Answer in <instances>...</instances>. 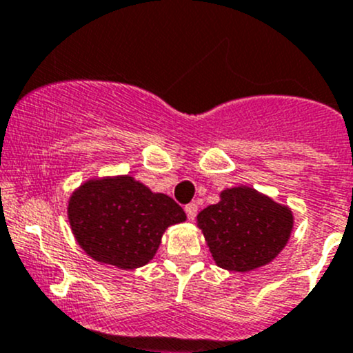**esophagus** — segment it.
<instances>
[{
	"instance_id": "1",
	"label": "esophagus",
	"mask_w": 353,
	"mask_h": 353,
	"mask_svg": "<svg viewBox=\"0 0 353 353\" xmlns=\"http://www.w3.org/2000/svg\"><path fill=\"white\" fill-rule=\"evenodd\" d=\"M197 210H199V205L195 202H190L188 205H185V212H187V217L190 221L195 219V216H197Z\"/></svg>"
}]
</instances>
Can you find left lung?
Segmentation results:
<instances>
[{
  "instance_id": "1",
  "label": "left lung",
  "mask_w": 353,
  "mask_h": 353,
  "mask_svg": "<svg viewBox=\"0 0 353 353\" xmlns=\"http://www.w3.org/2000/svg\"><path fill=\"white\" fill-rule=\"evenodd\" d=\"M214 261L232 272H250L270 263L290 238L294 217L289 207L234 187L221 192V201L197 216Z\"/></svg>"
}]
</instances>
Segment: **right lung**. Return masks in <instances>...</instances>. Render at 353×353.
<instances>
[{
    "label": "right lung",
    "mask_w": 353,
    "mask_h": 353,
    "mask_svg": "<svg viewBox=\"0 0 353 353\" xmlns=\"http://www.w3.org/2000/svg\"><path fill=\"white\" fill-rule=\"evenodd\" d=\"M68 219L76 241L93 260L130 270L146 265L166 228L187 216L172 197L125 175L83 183L69 199Z\"/></svg>",
    "instance_id": "obj_1"
}]
</instances>
